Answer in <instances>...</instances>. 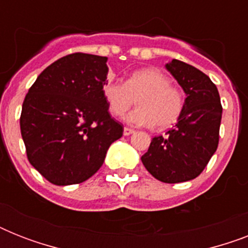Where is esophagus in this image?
<instances>
[{
  "mask_svg": "<svg viewBox=\"0 0 248 248\" xmlns=\"http://www.w3.org/2000/svg\"><path fill=\"white\" fill-rule=\"evenodd\" d=\"M131 134H134V130L130 127H124V136H128V135H131Z\"/></svg>",
  "mask_w": 248,
  "mask_h": 248,
  "instance_id": "esophagus-1",
  "label": "esophagus"
}]
</instances>
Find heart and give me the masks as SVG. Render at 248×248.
Wrapping results in <instances>:
<instances>
[{
  "label": "heart",
  "mask_w": 248,
  "mask_h": 248,
  "mask_svg": "<svg viewBox=\"0 0 248 248\" xmlns=\"http://www.w3.org/2000/svg\"><path fill=\"white\" fill-rule=\"evenodd\" d=\"M103 95L112 114L124 116L132 105H139L124 117L135 126H153L163 130L172 126L184 107L183 95L171 86L165 73L155 68L134 72L126 82L108 81L103 86Z\"/></svg>",
  "instance_id": "1"
}]
</instances>
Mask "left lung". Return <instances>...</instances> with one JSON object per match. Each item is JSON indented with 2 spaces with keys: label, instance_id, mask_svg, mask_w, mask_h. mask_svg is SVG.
I'll return each mask as SVG.
<instances>
[{
  "label": "left lung",
  "instance_id": "left-lung-1",
  "mask_svg": "<svg viewBox=\"0 0 248 248\" xmlns=\"http://www.w3.org/2000/svg\"><path fill=\"white\" fill-rule=\"evenodd\" d=\"M166 69L186 97L176 124L152 139L141 162L157 180L175 184L196 179L207 166L219 144L223 108L219 91L203 72L176 59Z\"/></svg>",
  "mask_w": 248,
  "mask_h": 248
}]
</instances>
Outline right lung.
Wrapping results in <instances>:
<instances>
[{"label":"right lung","instance_id":"obj_1","mask_svg":"<svg viewBox=\"0 0 248 248\" xmlns=\"http://www.w3.org/2000/svg\"><path fill=\"white\" fill-rule=\"evenodd\" d=\"M107 56L76 52L50 64L29 89L20 131L31 165L55 185L79 184L104 162L124 127L103 95Z\"/></svg>","mask_w":248,"mask_h":248}]
</instances>
